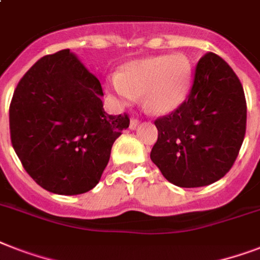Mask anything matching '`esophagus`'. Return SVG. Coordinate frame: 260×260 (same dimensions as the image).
Listing matches in <instances>:
<instances>
[{"label":"esophagus","mask_w":260,"mask_h":260,"mask_svg":"<svg viewBox=\"0 0 260 260\" xmlns=\"http://www.w3.org/2000/svg\"><path fill=\"white\" fill-rule=\"evenodd\" d=\"M139 124H140V121H139V120H136V118H132L129 122V129H132V131L136 129V128L139 126Z\"/></svg>","instance_id":"1"}]
</instances>
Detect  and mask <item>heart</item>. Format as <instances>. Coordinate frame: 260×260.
Wrapping results in <instances>:
<instances>
[{"label": "heart", "mask_w": 260, "mask_h": 260, "mask_svg": "<svg viewBox=\"0 0 260 260\" xmlns=\"http://www.w3.org/2000/svg\"><path fill=\"white\" fill-rule=\"evenodd\" d=\"M191 81V63L183 54L136 59L125 63L106 87L118 105L128 106L142 95L152 114L171 113L185 100Z\"/></svg>", "instance_id": "heart-1"}]
</instances>
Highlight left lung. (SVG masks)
Masks as SVG:
<instances>
[{
    "instance_id": "obj_1",
    "label": "left lung",
    "mask_w": 260,
    "mask_h": 260,
    "mask_svg": "<svg viewBox=\"0 0 260 260\" xmlns=\"http://www.w3.org/2000/svg\"><path fill=\"white\" fill-rule=\"evenodd\" d=\"M246 122V97L238 75L224 59L208 52L198 60L187 98L155 120L158 140L151 160L175 186L210 185L234 166Z\"/></svg>"
}]
</instances>
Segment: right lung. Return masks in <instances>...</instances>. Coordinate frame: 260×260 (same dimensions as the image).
<instances>
[{
	"instance_id": "right-lung-1",
	"label": "right lung",
	"mask_w": 260,
	"mask_h": 260,
	"mask_svg": "<svg viewBox=\"0 0 260 260\" xmlns=\"http://www.w3.org/2000/svg\"><path fill=\"white\" fill-rule=\"evenodd\" d=\"M101 83L70 50L39 59L14 90L10 140L25 171L51 193L75 196L97 185L128 114L104 110Z\"/></svg>"
}]
</instances>
